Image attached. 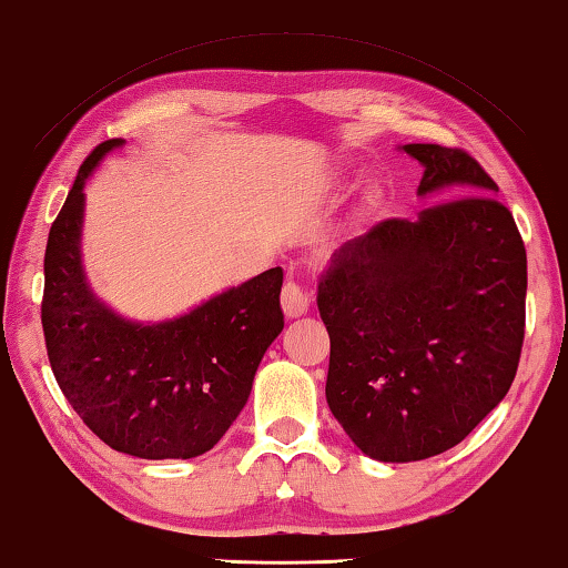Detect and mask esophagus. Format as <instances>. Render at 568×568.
Wrapping results in <instances>:
<instances>
[{
  "instance_id": "1",
  "label": "esophagus",
  "mask_w": 568,
  "mask_h": 568,
  "mask_svg": "<svg viewBox=\"0 0 568 568\" xmlns=\"http://www.w3.org/2000/svg\"><path fill=\"white\" fill-rule=\"evenodd\" d=\"M282 306L290 320L302 317V314H306V310H310V292H306L302 284L286 282L282 290Z\"/></svg>"
}]
</instances>
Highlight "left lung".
<instances>
[{
	"label": "left lung",
	"instance_id": "left-lung-1",
	"mask_svg": "<svg viewBox=\"0 0 568 568\" xmlns=\"http://www.w3.org/2000/svg\"><path fill=\"white\" fill-rule=\"evenodd\" d=\"M417 196L334 251L317 306L329 332L327 403L369 458L440 455L506 397L526 327V246L496 181L460 148L403 145Z\"/></svg>",
	"mask_w": 568,
	"mask_h": 568
}]
</instances>
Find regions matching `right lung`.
I'll return each instance as SVG.
<instances>
[{
	"label": "right lung",
	"mask_w": 568,
	"mask_h": 568,
	"mask_svg": "<svg viewBox=\"0 0 568 568\" xmlns=\"http://www.w3.org/2000/svg\"><path fill=\"white\" fill-rule=\"evenodd\" d=\"M123 143L113 138L85 158L50 229L44 345L62 395L102 443L145 460L196 458L244 410L258 362L284 329V272L268 268L158 324L123 320L102 304L82 268V189Z\"/></svg>",
	"instance_id": "add662e5"
}]
</instances>
